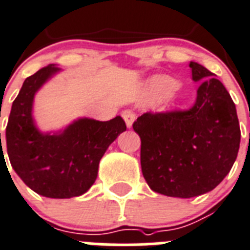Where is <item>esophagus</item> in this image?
Instances as JSON below:
<instances>
[{
    "mask_svg": "<svg viewBox=\"0 0 250 250\" xmlns=\"http://www.w3.org/2000/svg\"><path fill=\"white\" fill-rule=\"evenodd\" d=\"M122 117H123V120H125L127 127L130 128V127H132L133 122H134V120H136L137 114L134 113L132 109H125V111L122 112Z\"/></svg>",
    "mask_w": 250,
    "mask_h": 250,
    "instance_id": "obj_1",
    "label": "esophagus"
}]
</instances>
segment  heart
<instances>
[{"mask_svg":"<svg viewBox=\"0 0 250 250\" xmlns=\"http://www.w3.org/2000/svg\"><path fill=\"white\" fill-rule=\"evenodd\" d=\"M176 86L172 79L167 78V76H160V78L154 79L150 83V91L153 93H164L169 92Z\"/></svg>","mask_w":250,"mask_h":250,"instance_id":"obj_1","label":"heart"}]
</instances>
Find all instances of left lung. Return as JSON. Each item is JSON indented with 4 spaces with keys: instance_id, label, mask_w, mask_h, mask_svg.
Masks as SVG:
<instances>
[{
    "instance_id": "obj_1",
    "label": "left lung",
    "mask_w": 250,
    "mask_h": 250,
    "mask_svg": "<svg viewBox=\"0 0 250 250\" xmlns=\"http://www.w3.org/2000/svg\"><path fill=\"white\" fill-rule=\"evenodd\" d=\"M190 67L192 80L201 81L192 107L146 112L133 123L149 188L180 199L213 190L232 169L241 143L235 104L223 83L197 62Z\"/></svg>"
}]
</instances>
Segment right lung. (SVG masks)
<instances>
[{"label": "right lung", "instance_id": "1", "mask_svg": "<svg viewBox=\"0 0 250 250\" xmlns=\"http://www.w3.org/2000/svg\"><path fill=\"white\" fill-rule=\"evenodd\" d=\"M57 71L48 65L25 79L9 113L6 146L11 165L28 188L45 197L70 199L92 186L104 151L127 127L120 116L107 122L83 118L62 134H42L32 118L33 97Z\"/></svg>", "mask_w": 250, "mask_h": 250}]
</instances>
